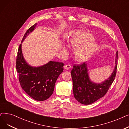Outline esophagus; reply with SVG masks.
Returning a JSON list of instances; mask_svg holds the SVG:
<instances>
[{"label": "esophagus", "mask_w": 129, "mask_h": 129, "mask_svg": "<svg viewBox=\"0 0 129 129\" xmlns=\"http://www.w3.org/2000/svg\"><path fill=\"white\" fill-rule=\"evenodd\" d=\"M71 68V66L69 64H68V65H65L64 66V68L66 70H69L70 69V68Z\"/></svg>", "instance_id": "1"}]
</instances>
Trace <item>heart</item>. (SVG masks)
Returning a JSON list of instances; mask_svg holds the SVG:
<instances>
[{
	"instance_id": "1",
	"label": "heart",
	"mask_w": 129,
	"mask_h": 129,
	"mask_svg": "<svg viewBox=\"0 0 129 129\" xmlns=\"http://www.w3.org/2000/svg\"><path fill=\"white\" fill-rule=\"evenodd\" d=\"M93 38L94 37L92 34L84 31L76 34L72 38L71 41L72 46L75 48L80 47L77 49L75 54V57L78 61H85L95 51L97 47V44L93 42L83 45L84 44L93 40ZM64 49L67 51L68 47L64 46Z\"/></svg>"
}]
</instances>
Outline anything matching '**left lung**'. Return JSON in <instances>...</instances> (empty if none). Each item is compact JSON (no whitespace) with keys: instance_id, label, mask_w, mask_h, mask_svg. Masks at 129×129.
Segmentation results:
<instances>
[{"instance_id":"left-lung-1","label":"left lung","mask_w":129,"mask_h":129,"mask_svg":"<svg viewBox=\"0 0 129 129\" xmlns=\"http://www.w3.org/2000/svg\"><path fill=\"white\" fill-rule=\"evenodd\" d=\"M118 51L116 52L115 66L112 74L101 84L92 82L89 78L86 63L74 65L71 71L74 98L81 104L88 105L104 96L113 82L116 74Z\"/></svg>"}]
</instances>
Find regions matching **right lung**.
<instances>
[{"instance_id":"add662e5","label":"right lung","mask_w":129,"mask_h":129,"mask_svg":"<svg viewBox=\"0 0 129 129\" xmlns=\"http://www.w3.org/2000/svg\"><path fill=\"white\" fill-rule=\"evenodd\" d=\"M36 25L35 24L26 31L21 42L34 29ZM16 64L22 88L31 98L40 101L46 100L52 95L56 81L63 72L64 65L63 63L50 61L42 66L31 67L23 57L21 44L18 49Z\"/></svg>"}]
</instances>
